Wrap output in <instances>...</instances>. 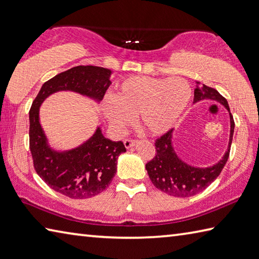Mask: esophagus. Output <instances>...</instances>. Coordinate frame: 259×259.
Listing matches in <instances>:
<instances>
[{
    "label": "esophagus",
    "instance_id": "34e87169",
    "mask_svg": "<svg viewBox=\"0 0 259 259\" xmlns=\"http://www.w3.org/2000/svg\"><path fill=\"white\" fill-rule=\"evenodd\" d=\"M136 144V141H134V140H125L124 141V145H125V148L126 149H131L132 146H134Z\"/></svg>",
    "mask_w": 259,
    "mask_h": 259
}]
</instances>
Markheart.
Returning <instances> with one entry per match:
<instances>
[{
    "instance_id": "heart-1",
    "label": "heart",
    "mask_w": 259,
    "mask_h": 259,
    "mask_svg": "<svg viewBox=\"0 0 259 259\" xmlns=\"http://www.w3.org/2000/svg\"><path fill=\"white\" fill-rule=\"evenodd\" d=\"M192 94V88L183 77L132 76L116 87L113 99L106 98L101 110L117 134L123 133L136 116L146 134L160 136L178 123Z\"/></svg>"
}]
</instances>
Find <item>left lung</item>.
<instances>
[{
    "label": "left lung",
    "mask_w": 259,
    "mask_h": 259,
    "mask_svg": "<svg viewBox=\"0 0 259 259\" xmlns=\"http://www.w3.org/2000/svg\"><path fill=\"white\" fill-rule=\"evenodd\" d=\"M204 100L218 102L228 110L229 117H230V135H229L228 149L217 163L208 167H197V165L187 163L176 152L172 141L174 128L155 141L157 153L150 162L145 164V169L154 186L170 196L182 198L201 193L218 178L228 161L233 131H235V121L231 116L228 101L215 89L203 84L201 82H196L193 104Z\"/></svg>",
    "instance_id": "left-lung-1"
}]
</instances>
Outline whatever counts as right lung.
Here are the masks:
<instances>
[{
    "label": "right lung",
    "mask_w": 259,
    "mask_h": 259,
    "mask_svg": "<svg viewBox=\"0 0 259 259\" xmlns=\"http://www.w3.org/2000/svg\"><path fill=\"white\" fill-rule=\"evenodd\" d=\"M113 71L100 66H75L52 77L39 90L29 111V143L33 167L52 189L74 199L94 197L109 186L117 171V159L126 149L121 141H111L100 126L79 146L53 148L39 118L42 102L53 94L72 91L97 105L111 84Z\"/></svg>",
    "instance_id": "1"
}]
</instances>
